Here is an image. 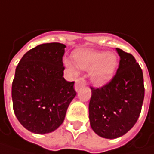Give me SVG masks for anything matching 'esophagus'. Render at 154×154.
Segmentation results:
<instances>
[{
	"instance_id": "1",
	"label": "esophagus",
	"mask_w": 154,
	"mask_h": 154,
	"mask_svg": "<svg viewBox=\"0 0 154 154\" xmlns=\"http://www.w3.org/2000/svg\"><path fill=\"white\" fill-rule=\"evenodd\" d=\"M86 85V82H85V80L84 79V78H77V80H76V84H75V86H74V88H75V90L76 91H78L81 87H83V86H85Z\"/></svg>"
}]
</instances>
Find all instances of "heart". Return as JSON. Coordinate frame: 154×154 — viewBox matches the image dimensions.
Here are the masks:
<instances>
[{
	"instance_id": "obj_1",
	"label": "heart",
	"mask_w": 154,
	"mask_h": 154,
	"mask_svg": "<svg viewBox=\"0 0 154 154\" xmlns=\"http://www.w3.org/2000/svg\"><path fill=\"white\" fill-rule=\"evenodd\" d=\"M76 63L69 59L64 60L65 67L73 73H77V66L86 71H91V79L97 86L108 84L115 77L119 65L117 55L106 51L80 49L74 53Z\"/></svg>"
}]
</instances>
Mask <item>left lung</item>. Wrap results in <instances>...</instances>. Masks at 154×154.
Masks as SVG:
<instances>
[{"label":"left lung","instance_id":"1","mask_svg":"<svg viewBox=\"0 0 154 154\" xmlns=\"http://www.w3.org/2000/svg\"><path fill=\"white\" fill-rule=\"evenodd\" d=\"M119 68L101 88L91 89L89 119L98 136L114 139L128 132L139 117L145 97L143 72L131 54L116 48Z\"/></svg>","mask_w":154,"mask_h":154}]
</instances>
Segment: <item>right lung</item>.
<instances>
[{
  "mask_svg": "<svg viewBox=\"0 0 154 154\" xmlns=\"http://www.w3.org/2000/svg\"><path fill=\"white\" fill-rule=\"evenodd\" d=\"M66 46L46 43L29 50L19 62L12 83L13 109L29 131L47 134L63 122L76 97L74 82L63 77Z\"/></svg>",
  "mask_w": 154,
  "mask_h": 154,
  "instance_id": "1",
  "label": "right lung"
}]
</instances>
